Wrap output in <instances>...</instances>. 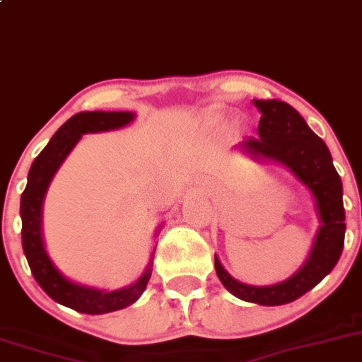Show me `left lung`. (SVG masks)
<instances>
[{
	"mask_svg": "<svg viewBox=\"0 0 362 362\" xmlns=\"http://www.w3.org/2000/svg\"><path fill=\"white\" fill-rule=\"evenodd\" d=\"M259 110L258 138L235 146L256 163H274L285 168L308 189L315 203L320 228L310 256L296 274L276 285L242 283L223 267L216 255V272L224 288L237 299L259 306H281L299 299L334 269L345 242L343 185L327 145L315 134L299 111L283 100H252Z\"/></svg>",
	"mask_w": 362,
	"mask_h": 362,
	"instance_id": "obj_1",
	"label": "left lung"
}]
</instances>
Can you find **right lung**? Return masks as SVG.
I'll return each instance as SVG.
<instances>
[{
  "label": "right lung",
  "instance_id": "right-lung-1",
  "mask_svg": "<svg viewBox=\"0 0 362 362\" xmlns=\"http://www.w3.org/2000/svg\"><path fill=\"white\" fill-rule=\"evenodd\" d=\"M136 118L132 111H83L65 122L44 150L33 160L28 173V184L21 196V219H23V249L35 281L40 288L62 306L86 315H104L131 306L145 292L146 283L152 276V256L145 272L132 285L118 290H104L81 285L66 278L49 256L42 235V209L44 198L51 185L52 177L63 160L69 157L83 134L115 131L131 124ZM163 224L157 228L160 231ZM156 233V235H157Z\"/></svg>",
  "mask_w": 362,
  "mask_h": 362
}]
</instances>
